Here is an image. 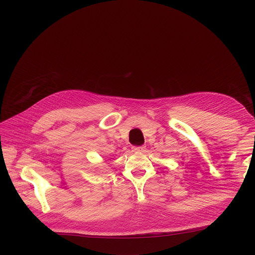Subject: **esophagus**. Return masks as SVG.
I'll list each match as a JSON object with an SVG mask.
<instances>
[{
	"label": "esophagus",
	"mask_w": 255,
	"mask_h": 255,
	"mask_svg": "<svg viewBox=\"0 0 255 255\" xmlns=\"http://www.w3.org/2000/svg\"><path fill=\"white\" fill-rule=\"evenodd\" d=\"M132 150L135 151V152H141V151L144 150V146L143 145H141V146H133Z\"/></svg>",
	"instance_id": "obj_1"
}]
</instances>
